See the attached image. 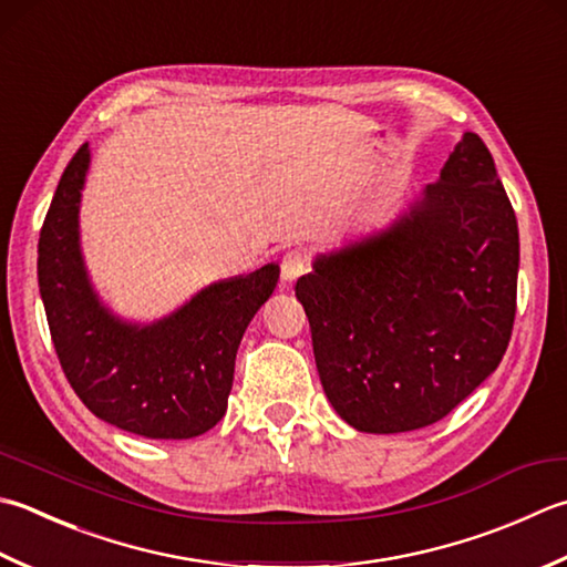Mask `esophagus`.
Returning a JSON list of instances; mask_svg holds the SVG:
<instances>
[{
	"instance_id": "esophagus-1",
	"label": "esophagus",
	"mask_w": 567,
	"mask_h": 567,
	"mask_svg": "<svg viewBox=\"0 0 567 567\" xmlns=\"http://www.w3.org/2000/svg\"><path fill=\"white\" fill-rule=\"evenodd\" d=\"M307 265H309V262H307V252H302L299 248L287 250V252L282 255V260H280L282 280H287V282L297 280L299 275L307 272Z\"/></svg>"
}]
</instances>
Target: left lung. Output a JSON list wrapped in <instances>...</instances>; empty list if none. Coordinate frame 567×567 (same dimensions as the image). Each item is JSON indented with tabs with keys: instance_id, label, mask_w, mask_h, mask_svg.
<instances>
[{
	"instance_id": "left-lung-1",
	"label": "left lung",
	"mask_w": 567,
	"mask_h": 567,
	"mask_svg": "<svg viewBox=\"0 0 567 567\" xmlns=\"http://www.w3.org/2000/svg\"><path fill=\"white\" fill-rule=\"evenodd\" d=\"M295 295L329 403L375 435L427 427L502 363L518 224L492 152L464 132L395 224L319 255Z\"/></svg>"
}]
</instances>
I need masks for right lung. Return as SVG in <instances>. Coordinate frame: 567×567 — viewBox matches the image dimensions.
Returning a JSON list of instances; mask_svg holds the SVG:
<instances>
[{
	"label": "right lung",
	"instance_id": "obj_1",
	"mask_svg": "<svg viewBox=\"0 0 567 567\" xmlns=\"http://www.w3.org/2000/svg\"><path fill=\"white\" fill-rule=\"evenodd\" d=\"M91 150L73 154L39 238V290L61 369L105 423L150 440L204 435L226 415L240 339L280 268L208 285L154 324L122 321L100 302L81 255L78 208Z\"/></svg>",
	"mask_w": 567,
	"mask_h": 567
}]
</instances>
